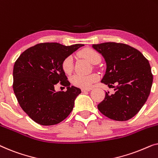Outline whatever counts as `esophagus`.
Wrapping results in <instances>:
<instances>
[{
    "mask_svg": "<svg viewBox=\"0 0 158 158\" xmlns=\"http://www.w3.org/2000/svg\"><path fill=\"white\" fill-rule=\"evenodd\" d=\"M91 90L90 89V88H89V89H85V88H83V89H81V90H82V92H83V93H85V92H88V91H90V90Z\"/></svg>",
    "mask_w": 158,
    "mask_h": 158,
    "instance_id": "obj_1",
    "label": "esophagus"
}]
</instances>
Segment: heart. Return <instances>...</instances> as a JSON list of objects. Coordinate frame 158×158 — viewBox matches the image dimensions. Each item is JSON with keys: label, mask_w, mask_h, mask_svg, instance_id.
I'll list each match as a JSON object with an SVG mask.
<instances>
[{"label": "heart", "mask_w": 158, "mask_h": 158, "mask_svg": "<svg viewBox=\"0 0 158 158\" xmlns=\"http://www.w3.org/2000/svg\"><path fill=\"white\" fill-rule=\"evenodd\" d=\"M80 56L85 58L91 64H96L100 62L101 56L98 52L91 48H85L80 52ZM73 57L68 56L64 58L62 62V69L66 75H70L73 71ZM98 79V76L96 74H90L88 75H74L70 77V82L74 86L81 88H89L90 86L96 82Z\"/></svg>", "instance_id": "1"}]
</instances>
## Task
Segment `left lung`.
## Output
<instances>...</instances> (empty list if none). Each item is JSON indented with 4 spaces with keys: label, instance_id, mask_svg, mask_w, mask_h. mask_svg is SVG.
<instances>
[{
    "label": "left lung",
    "instance_id": "1",
    "mask_svg": "<svg viewBox=\"0 0 158 158\" xmlns=\"http://www.w3.org/2000/svg\"><path fill=\"white\" fill-rule=\"evenodd\" d=\"M92 47L101 54L106 63L101 83L114 88V94L106 93L98 110L111 119H130L150 95L153 76L149 61L137 49L122 43L105 42Z\"/></svg>",
    "mask_w": 158,
    "mask_h": 158
}]
</instances>
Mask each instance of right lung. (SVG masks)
<instances>
[{"instance_id": "right-lung-1", "label": "right lung", "mask_w": 158, "mask_h": 158, "mask_svg": "<svg viewBox=\"0 0 158 158\" xmlns=\"http://www.w3.org/2000/svg\"><path fill=\"white\" fill-rule=\"evenodd\" d=\"M83 44L64 46L59 43H41L25 50L15 62L13 88L23 111L34 122L44 126L55 125L68 117L75 100L81 93L70 86L62 62ZM58 82L67 87L57 92Z\"/></svg>"}]
</instances>
